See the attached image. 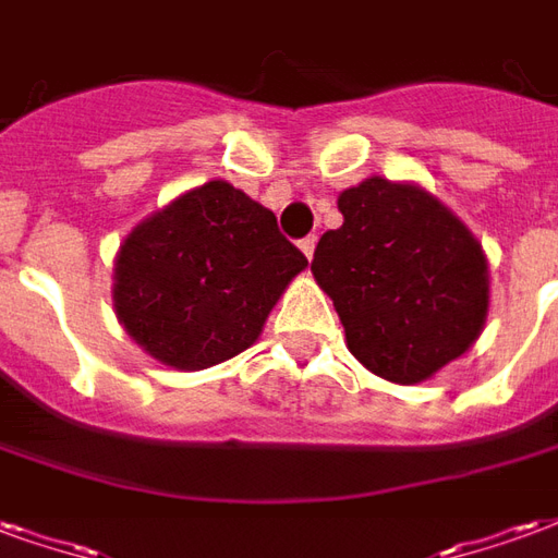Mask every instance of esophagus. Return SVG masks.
Segmentation results:
<instances>
[{
	"label": "esophagus",
	"mask_w": 558,
	"mask_h": 558,
	"mask_svg": "<svg viewBox=\"0 0 558 558\" xmlns=\"http://www.w3.org/2000/svg\"><path fill=\"white\" fill-rule=\"evenodd\" d=\"M301 251H304V257L313 259V251H316V236L301 239Z\"/></svg>",
	"instance_id": "1"
}]
</instances>
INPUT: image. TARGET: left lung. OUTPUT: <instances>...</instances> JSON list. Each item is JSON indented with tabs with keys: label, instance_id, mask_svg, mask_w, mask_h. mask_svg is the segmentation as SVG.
<instances>
[{
	"label": "left lung",
	"instance_id": "obj_1",
	"mask_svg": "<svg viewBox=\"0 0 558 558\" xmlns=\"http://www.w3.org/2000/svg\"><path fill=\"white\" fill-rule=\"evenodd\" d=\"M337 206L342 227L319 239L311 271L331 295L349 352L387 381H426L485 328V251L414 183L369 177Z\"/></svg>",
	"mask_w": 558,
	"mask_h": 558
}]
</instances>
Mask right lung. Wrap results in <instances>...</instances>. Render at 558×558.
I'll list each match as a JSON object with an SVG mask.
<instances>
[{
  "label": "right lung",
  "instance_id": "right-lung-1",
  "mask_svg": "<svg viewBox=\"0 0 558 558\" xmlns=\"http://www.w3.org/2000/svg\"><path fill=\"white\" fill-rule=\"evenodd\" d=\"M304 266L271 209L209 180L132 227L114 259L111 301L150 357L206 369L257 342Z\"/></svg>",
  "mask_w": 558,
  "mask_h": 558
}]
</instances>
